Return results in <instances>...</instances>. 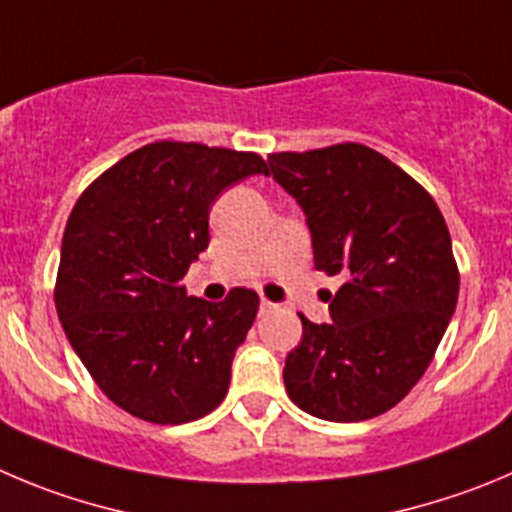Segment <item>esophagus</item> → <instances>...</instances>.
<instances>
[{
  "label": "esophagus",
  "mask_w": 512,
  "mask_h": 512,
  "mask_svg": "<svg viewBox=\"0 0 512 512\" xmlns=\"http://www.w3.org/2000/svg\"><path fill=\"white\" fill-rule=\"evenodd\" d=\"M275 308H278V303H272V300H267V298L260 300V313H270V310H275Z\"/></svg>",
  "instance_id": "esophagus-1"
}]
</instances>
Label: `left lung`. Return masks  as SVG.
<instances>
[{
  "label": "left lung",
  "instance_id": "left-lung-1",
  "mask_svg": "<svg viewBox=\"0 0 512 512\" xmlns=\"http://www.w3.org/2000/svg\"><path fill=\"white\" fill-rule=\"evenodd\" d=\"M270 174L305 212L315 270L346 278L333 323L300 315L288 396L328 422L379 417L422 379L455 313L447 222L422 184L364 143L270 154Z\"/></svg>",
  "mask_w": 512,
  "mask_h": 512
}]
</instances>
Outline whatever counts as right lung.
Returning <instances> with one entry per match:
<instances>
[{
  "mask_svg": "<svg viewBox=\"0 0 512 512\" xmlns=\"http://www.w3.org/2000/svg\"><path fill=\"white\" fill-rule=\"evenodd\" d=\"M265 174L252 151L156 141L103 171L62 234L55 308L98 389L151 424H184L222 404L232 358L260 298L186 295L209 245V209L227 186Z\"/></svg>",
  "mask_w": 512,
  "mask_h": 512,
  "instance_id": "right-lung-1",
  "label": "right lung"
}]
</instances>
